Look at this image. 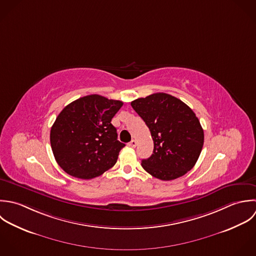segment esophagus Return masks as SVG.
I'll list each match as a JSON object with an SVG mask.
<instances>
[{
	"label": "esophagus",
	"instance_id": "1",
	"mask_svg": "<svg viewBox=\"0 0 256 256\" xmlns=\"http://www.w3.org/2000/svg\"><path fill=\"white\" fill-rule=\"evenodd\" d=\"M136 145H137V142H136L135 140H132L131 142H129V143H128V146H129V147H131V148H135V147H136Z\"/></svg>",
	"mask_w": 256,
	"mask_h": 256
}]
</instances>
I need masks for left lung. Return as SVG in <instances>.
<instances>
[{
    "label": "left lung",
    "instance_id": "obj_1",
    "mask_svg": "<svg viewBox=\"0 0 256 256\" xmlns=\"http://www.w3.org/2000/svg\"><path fill=\"white\" fill-rule=\"evenodd\" d=\"M148 126L154 142L143 169L162 180L180 178L192 169L204 146V130L194 111L182 100L159 92L131 102Z\"/></svg>",
    "mask_w": 256,
    "mask_h": 256
}]
</instances>
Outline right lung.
<instances>
[{
	"mask_svg": "<svg viewBox=\"0 0 256 256\" xmlns=\"http://www.w3.org/2000/svg\"><path fill=\"white\" fill-rule=\"evenodd\" d=\"M122 105V101L92 94L62 109L50 129L52 150L62 170L90 180L116 164L125 144L117 140L111 120Z\"/></svg>",
	"mask_w": 256,
	"mask_h": 256,
	"instance_id": "add662e5",
	"label": "right lung"
}]
</instances>
